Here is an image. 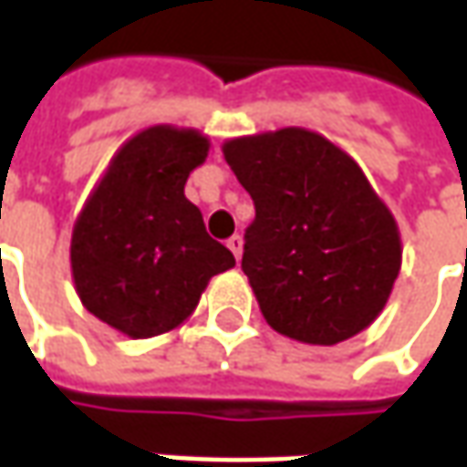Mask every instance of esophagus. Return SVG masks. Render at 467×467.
<instances>
[{
	"label": "esophagus",
	"instance_id": "34e87169",
	"mask_svg": "<svg viewBox=\"0 0 467 467\" xmlns=\"http://www.w3.org/2000/svg\"><path fill=\"white\" fill-rule=\"evenodd\" d=\"M227 247L233 250L234 258H237V260L243 258V237H240V234H233V237L227 240Z\"/></svg>",
	"mask_w": 467,
	"mask_h": 467
}]
</instances>
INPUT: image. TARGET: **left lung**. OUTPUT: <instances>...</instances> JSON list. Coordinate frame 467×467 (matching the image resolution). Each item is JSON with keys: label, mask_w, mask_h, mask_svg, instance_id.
I'll return each mask as SVG.
<instances>
[{"label": "left lung", "mask_w": 467, "mask_h": 467, "mask_svg": "<svg viewBox=\"0 0 467 467\" xmlns=\"http://www.w3.org/2000/svg\"><path fill=\"white\" fill-rule=\"evenodd\" d=\"M222 153L255 204L243 271L265 322L306 345L363 332L391 296L401 237L360 166L304 127L234 138Z\"/></svg>", "instance_id": "8db88e82"}]
</instances>
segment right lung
I'll list each match as a JSON object with an SVG mask.
<instances>
[{
    "mask_svg": "<svg viewBox=\"0 0 467 467\" xmlns=\"http://www.w3.org/2000/svg\"><path fill=\"white\" fill-rule=\"evenodd\" d=\"M207 153L209 140L196 130H142L117 150L76 220V294L132 340L186 322L209 278L234 265L183 196L189 173Z\"/></svg>",
    "mask_w": 467,
    "mask_h": 467,
    "instance_id": "obj_1",
    "label": "right lung"
}]
</instances>
